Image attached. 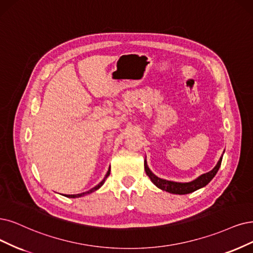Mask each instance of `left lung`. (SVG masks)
Here are the masks:
<instances>
[{
	"instance_id": "8db88e82",
	"label": "left lung",
	"mask_w": 253,
	"mask_h": 253,
	"mask_svg": "<svg viewBox=\"0 0 253 253\" xmlns=\"http://www.w3.org/2000/svg\"><path fill=\"white\" fill-rule=\"evenodd\" d=\"M222 156H221V158L219 160L217 166L214 167L211 172L201 175L200 177H198L197 179H195V180H193L191 182L181 183V182H174V181H169V180H165V179H162V178H158V177L155 176L150 171V169H149V168H148L146 160H145V171H146V174L149 176V178L151 179V181L157 186V188L162 189L163 191L169 192V193H172V194H179V195L190 194V193H193L195 191H197V190L203 188V186L207 185L213 178L214 175L217 174L219 168L221 166Z\"/></svg>"
}]
</instances>
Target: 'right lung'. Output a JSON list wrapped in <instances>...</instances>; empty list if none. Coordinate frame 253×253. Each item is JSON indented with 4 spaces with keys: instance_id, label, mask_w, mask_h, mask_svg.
I'll return each instance as SVG.
<instances>
[{
    "instance_id": "add662e5",
    "label": "right lung",
    "mask_w": 253,
    "mask_h": 253,
    "mask_svg": "<svg viewBox=\"0 0 253 253\" xmlns=\"http://www.w3.org/2000/svg\"><path fill=\"white\" fill-rule=\"evenodd\" d=\"M109 174H110V168H109V170H108V172H107V174L105 175V177H104V179H103L98 185H96L95 188H92L91 190H89L88 192H84V193H81V194H77V195H67V197H69V198H78V197H81V196H84V195H86V194H89V193H91V192H93V191H96V190H98L100 186H102L103 185V183L105 182V179L107 178V177L109 176Z\"/></svg>"
}]
</instances>
